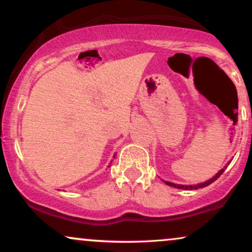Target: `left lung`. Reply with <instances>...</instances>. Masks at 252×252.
<instances>
[{
	"label": "left lung",
	"mask_w": 252,
	"mask_h": 252,
	"mask_svg": "<svg viewBox=\"0 0 252 252\" xmlns=\"http://www.w3.org/2000/svg\"><path fill=\"white\" fill-rule=\"evenodd\" d=\"M226 169V167H225L224 169H221L220 172L219 173H217V175L215 176V178H212L211 179V180H209V181H206V182H204V184H199V185H192V186H186V185H175V184H172V182H168V181H166V184L168 185V186H172V187H175V189H202V187H206V186H209V185H211L212 184V182H215L217 179L219 178V176H220L222 173H224V170Z\"/></svg>",
	"instance_id": "8db88e82"
}]
</instances>
